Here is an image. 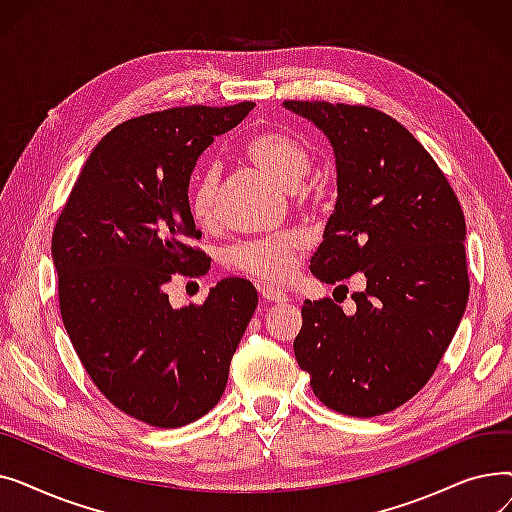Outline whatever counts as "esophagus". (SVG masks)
Listing matches in <instances>:
<instances>
[{
	"label": "esophagus",
	"instance_id": "obj_1",
	"mask_svg": "<svg viewBox=\"0 0 512 512\" xmlns=\"http://www.w3.org/2000/svg\"><path fill=\"white\" fill-rule=\"evenodd\" d=\"M259 294H261V297L265 299V301H270V303H286L288 301V297H286V294L284 292H280V290H276L274 286H259Z\"/></svg>",
	"mask_w": 512,
	"mask_h": 512
}]
</instances>
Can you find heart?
Masks as SVG:
<instances>
[{
	"label": "heart",
	"instance_id": "1",
	"mask_svg": "<svg viewBox=\"0 0 512 512\" xmlns=\"http://www.w3.org/2000/svg\"><path fill=\"white\" fill-rule=\"evenodd\" d=\"M247 155L255 164L286 191H297L311 170L307 149L292 137L278 132H267L253 137L247 143ZM220 166L218 161H207L197 170L188 193V207L199 224H207L215 211V193H218ZM301 240L294 234H282L267 240H249L232 247L226 255L234 270L261 278L267 282H282L290 276L297 261Z\"/></svg>",
	"mask_w": 512,
	"mask_h": 512
}]
</instances>
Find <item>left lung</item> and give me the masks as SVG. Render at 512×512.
Returning <instances> with one entry per match:
<instances>
[{"label":"left lung","mask_w":512,"mask_h":512,"mask_svg":"<svg viewBox=\"0 0 512 512\" xmlns=\"http://www.w3.org/2000/svg\"><path fill=\"white\" fill-rule=\"evenodd\" d=\"M332 145L338 197L309 270L326 284L363 272L346 315L305 301L294 357L328 409L375 417L432 378L459 328L469 276L459 199L423 145L365 105L284 101Z\"/></svg>","instance_id":"obj_1"}]
</instances>
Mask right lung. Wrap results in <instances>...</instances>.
Instances as JSON below:
<instances>
[{
	"label": "right lung",
	"instance_id": "1",
	"mask_svg": "<svg viewBox=\"0 0 512 512\" xmlns=\"http://www.w3.org/2000/svg\"><path fill=\"white\" fill-rule=\"evenodd\" d=\"M253 103L172 107L116 126L91 151L51 238L60 311L101 394L153 427H182L222 398L257 307L249 280L224 278L203 305H170L172 274H207L188 184L215 137Z\"/></svg>",
	"mask_w": 512,
	"mask_h": 512
}]
</instances>
